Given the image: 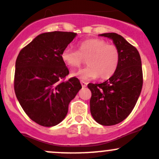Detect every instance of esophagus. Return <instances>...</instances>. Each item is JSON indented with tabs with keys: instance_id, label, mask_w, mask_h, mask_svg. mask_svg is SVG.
<instances>
[{
	"instance_id": "34e87169",
	"label": "esophagus",
	"mask_w": 159,
	"mask_h": 159,
	"mask_svg": "<svg viewBox=\"0 0 159 159\" xmlns=\"http://www.w3.org/2000/svg\"><path fill=\"white\" fill-rule=\"evenodd\" d=\"M80 83H81V85H82V86H83V87H86V86H87V83H86V82H84V81H80Z\"/></svg>"
}]
</instances>
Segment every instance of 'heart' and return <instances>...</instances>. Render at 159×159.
Returning a JSON list of instances; mask_svg holds the SVG:
<instances>
[{"label":"heart","mask_w":159,"mask_h":159,"mask_svg":"<svg viewBox=\"0 0 159 159\" xmlns=\"http://www.w3.org/2000/svg\"><path fill=\"white\" fill-rule=\"evenodd\" d=\"M61 59L70 70L79 67L83 59H86L87 66L73 73V76L83 80L97 77L107 80L117 71L120 62V52L117 46L107 44L104 40L92 39L78 44L77 51L69 47L64 48Z\"/></svg>","instance_id":"heart-1"}]
</instances>
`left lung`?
I'll list each match as a JSON object with an SVG mask.
<instances>
[{
	"label": "left lung",
	"instance_id": "left-lung-1",
	"mask_svg": "<svg viewBox=\"0 0 159 159\" xmlns=\"http://www.w3.org/2000/svg\"><path fill=\"white\" fill-rule=\"evenodd\" d=\"M111 39L120 52L117 71L102 83H89V105L94 120L104 126L117 125L131 113L143 84L141 60L135 47L117 33L99 34Z\"/></svg>",
	"mask_w": 159,
	"mask_h": 159
}]
</instances>
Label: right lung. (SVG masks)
<instances>
[{"instance_id":"1","label":"right lung","mask_w":159,"mask_h":159,"mask_svg":"<svg viewBox=\"0 0 159 159\" xmlns=\"http://www.w3.org/2000/svg\"><path fill=\"white\" fill-rule=\"evenodd\" d=\"M76 34L42 33L20 51L16 59L15 95L27 115L42 126L60 123L68 113L70 101L82 88L76 77L62 81L70 72L61 53Z\"/></svg>"}]
</instances>
